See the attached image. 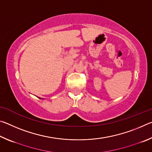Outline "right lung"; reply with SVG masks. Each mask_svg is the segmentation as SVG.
Masks as SVG:
<instances>
[{
    "label": "right lung",
    "mask_w": 152,
    "mask_h": 152,
    "mask_svg": "<svg viewBox=\"0 0 152 152\" xmlns=\"http://www.w3.org/2000/svg\"><path fill=\"white\" fill-rule=\"evenodd\" d=\"M39 99H41V98H39Z\"/></svg>",
    "instance_id": "right-lung-1"
}]
</instances>
